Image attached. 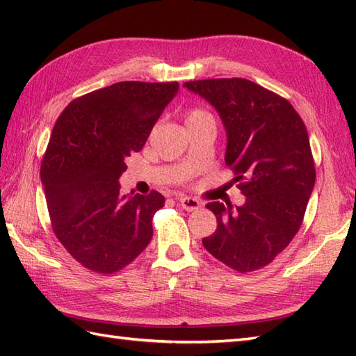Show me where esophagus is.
I'll list each match as a JSON object with an SVG mask.
<instances>
[{
  "instance_id": "1",
  "label": "esophagus",
  "mask_w": 356,
  "mask_h": 356,
  "mask_svg": "<svg viewBox=\"0 0 356 356\" xmlns=\"http://www.w3.org/2000/svg\"><path fill=\"white\" fill-rule=\"evenodd\" d=\"M179 207L188 211V213H191V211H197L200 208V202L197 199H193V197H180Z\"/></svg>"
}]
</instances>
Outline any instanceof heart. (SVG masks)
<instances>
[{"mask_svg": "<svg viewBox=\"0 0 356 356\" xmlns=\"http://www.w3.org/2000/svg\"><path fill=\"white\" fill-rule=\"evenodd\" d=\"M185 122L186 127H195V125H208L216 128V119L211 113L205 108L193 107L185 113Z\"/></svg>", "mask_w": 356, "mask_h": 356, "instance_id": "heart-1", "label": "heart"}]
</instances>
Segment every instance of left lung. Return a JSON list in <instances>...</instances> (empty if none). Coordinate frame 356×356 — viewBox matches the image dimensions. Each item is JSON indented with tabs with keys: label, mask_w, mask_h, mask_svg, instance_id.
<instances>
[{
	"label": "left lung",
	"mask_w": 356,
	"mask_h": 356,
	"mask_svg": "<svg viewBox=\"0 0 356 356\" xmlns=\"http://www.w3.org/2000/svg\"><path fill=\"white\" fill-rule=\"evenodd\" d=\"M184 87L220 115L228 134L225 162L246 197L237 211L231 203H208L217 229L202 243L241 274L268 266L303 225L315 185L303 119L283 96L243 78L188 81Z\"/></svg>",
	"instance_id": "obj_1"
}]
</instances>
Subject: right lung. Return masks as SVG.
<instances>
[{"instance_id":"add662e5","label":"right lung","mask_w":356,"mask_h":356,"mask_svg":"<svg viewBox=\"0 0 356 356\" xmlns=\"http://www.w3.org/2000/svg\"><path fill=\"white\" fill-rule=\"evenodd\" d=\"M177 90L176 81L116 82L73 99L53 127L41 162L45 202L59 243L84 268L115 274L151 241L165 197L124 195L118 179Z\"/></svg>"}]
</instances>
